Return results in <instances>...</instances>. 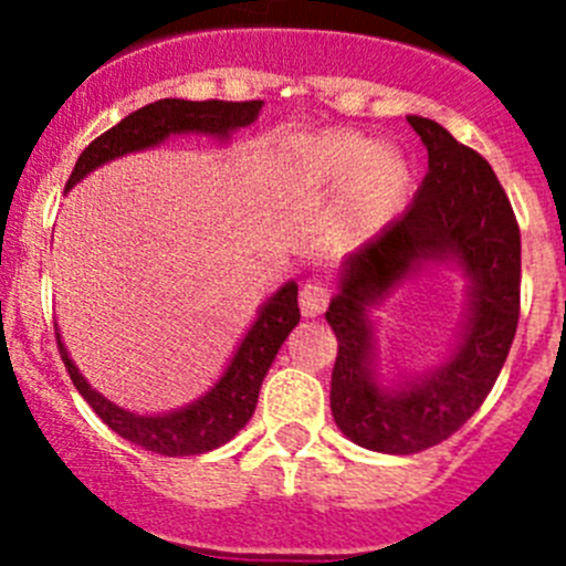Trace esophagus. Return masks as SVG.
<instances>
[{
    "label": "esophagus",
    "mask_w": 566,
    "mask_h": 566,
    "mask_svg": "<svg viewBox=\"0 0 566 566\" xmlns=\"http://www.w3.org/2000/svg\"><path fill=\"white\" fill-rule=\"evenodd\" d=\"M328 306V286L326 283H317V280H308L300 289V312L306 317H317V314L326 312Z\"/></svg>",
    "instance_id": "34e87169"
}]
</instances>
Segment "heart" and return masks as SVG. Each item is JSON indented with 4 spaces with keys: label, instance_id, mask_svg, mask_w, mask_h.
<instances>
[{
    "label": "heart",
    "instance_id": "obj_1",
    "mask_svg": "<svg viewBox=\"0 0 566 566\" xmlns=\"http://www.w3.org/2000/svg\"><path fill=\"white\" fill-rule=\"evenodd\" d=\"M411 184L408 164L354 129H326L289 147L283 187L292 195L339 189L332 212L337 240H359L391 221Z\"/></svg>",
    "mask_w": 566,
    "mask_h": 566
}]
</instances>
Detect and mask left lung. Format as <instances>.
Masks as SVG:
<instances>
[{
    "label": "left lung",
    "mask_w": 566,
    "mask_h": 566,
    "mask_svg": "<svg viewBox=\"0 0 566 566\" xmlns=\"http://www.w3.org/2000/svg\"><path fill=\"white\" fill-rule=\"evenodd\" d=\"M428 149V175L402 218L348 254L326 319L337 334L332 413L359 448L408 457L444 442L490 394L518 326L522 234L507 195L476 149L442 124L408 115ZM428 265L469 277L458 343L431 373L382 384L370 308Z\"/></svg>",
    "instance_id": "obj_1"
}]
</instances>
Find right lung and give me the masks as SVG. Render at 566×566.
<instances>
[{"label": "right lung", "mask_w": 566, "mask_h": 566, "mask_svg": "<svg viewBox=\"0 0 566 566\" xmlns=\"http://www.w3.org/2000/svg\"><path fill=\"white\" fill-rule=\"evenodd\" d=\"M260 107L263 102H187V98H161V102L147 104L122 118L113 129L98 135L96 142L78 155L64 189L76 187L102 164L158 147L169 135L198 133L227 142L234 129L258 122ZM297 323V283L289 280L260 306L258 319L252 323L247 337L240 339L238 352L229 359L221 379L195 402L167 413H155V417H142V413L109 402L78 374L59 332L56 343L70 379L107 428H113L118 437L138 444L144 451L161 453V457H195V453H207L227 444L252 419L263 377L272 368L283 339Z\"/></svg>", "instance_id": "right-lung-1"}]
</instances>
